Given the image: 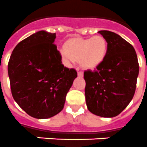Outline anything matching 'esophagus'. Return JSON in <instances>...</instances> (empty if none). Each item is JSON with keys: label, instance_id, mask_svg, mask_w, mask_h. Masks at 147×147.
Wrapping results in <instances>:
<instances>
[{"label": "esophagus", "instance_id": "obj_1", "mask_svg": "<svg viewBox=\"0 0 147 147\" xmlns=\"http://www.w3.org/2000/svg\"><path fill=\"white\" fill-rule=\"evenodd\" d=\"M78 70V76H79V77H83V71H79V69H77Z\"/></svg>", "mask_w": 147, "mask_h": 147}]
</instances>
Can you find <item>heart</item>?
I'll return each instance as SVG.
<instances>
[{
    "instance_id": "obj_1",
    "label": "heart",
    "mask_w": 147,
    "mask_h": 147,
    "mask_svg": "<svg viewBox=\"0 0 147 147\" xmlns=\"http://www.w3.org/2000/svg\"><path fill=\"white\" fill-rule=\"evenodd\" d=\"M64 48L65 50L60 52L65 63L73 64L80 60L84 68L90 69L104 62L108 51V42L101 36L87 39L73 38L65 43Z\"/></svg>"
}]
</instances>
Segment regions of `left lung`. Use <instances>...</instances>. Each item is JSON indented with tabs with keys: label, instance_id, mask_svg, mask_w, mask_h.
I'll return each instance as SVG.
<instances>
[{
	"label": "left lung",
	"instance_id": "1",
	"mask_svg": "<svg viewBox=\"0 0 147 147\" xmlns=\"http://www.w3.org/2000/svg\"><path fill=\"white\" fill-rule=\"evenodd\" d=\"M98 33L108 42V55L96 70L84 72L85 98L91 113L113 117L126 108L134 96L138 60L134 47L120 36L108 30Z\"/></svg>",
	"mask_w": 147,
	"mask_h": 147
}]
</instances>
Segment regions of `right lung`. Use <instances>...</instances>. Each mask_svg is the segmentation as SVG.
I'll list each match as a JSON object with an SVG mask.
<instances>
[{
  "label": "right lung",
  "instance_id": "1",
  "mask_svg": "<svg viewBox=\"0 0 147 147\" xmlns=\"http://www.w3.org/2000/svg\"><path fill=\"white\" fill-rule=\"evenodd\" d=\"M55 38L56 34L44 30L32 34L15 47L8 63L14 100L36 119L50 118L62 111L78 76L75 69L62 64Z\"/></svg>",
  "mask_w": 147,
  "mask_h": 147
}]
</instances>
